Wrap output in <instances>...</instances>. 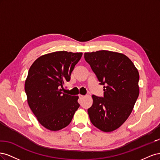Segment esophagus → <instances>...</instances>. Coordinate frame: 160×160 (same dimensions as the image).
Returning <instances> with one entry per match:
<instances>
[{"instance_id": "esophagus-1", "label": "esophagus", "mask_w": 160, "mask_h": 160, "mask_svg": "<svg viewBox=\"0 0 160 160\" xmlns=\"http://www.w3.org/2000/svg\"><path fill=\"white\" fill-rule=\"evenodd\" d=\"M79 98L80 99H83V98H85V96H84V95H79Z\"/></svg>"}]
</instances>
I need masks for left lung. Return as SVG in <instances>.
Returning <instances> with one entry per match:
<instances>
[{
	"mask_svg": "<svg viewBox=\"0 0 160 160\" xmlns=\"http://www.w3.org/2000/svg\"><path fill=\"white\" fill-rule=\"evenodd\" d=\"M84 57L104 91L103 98L92 95L90 120L103 132H113L126 121L138 99V71L122 53L102 50L85 52Z\"/></svg>",
	"mask_w": 160,
	"mask_h": 160,
	"instance_id": "obj_1",
	"label": "left lung"
}]
</instances>
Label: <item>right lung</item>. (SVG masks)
Segmentation results:
<instances>
[{
	"mask_svg": "<svg viewBox=\"0 0 160 160\" xmlns=\"http://www.w3.org/2000/svg\"><path fill=\"white\" fill-rule=\"evenodd\" d=\"M83 53L57 51L40 57L28 70L25 90L28 105L43 127L58 131L67 127L79 108L78 96L62 92Z\"/></svg>",
	"mask_w": 160,
	"mask_h": 160,
	"instance_id": "add662e5",
	"label": "right lung"
}]
</instances>
